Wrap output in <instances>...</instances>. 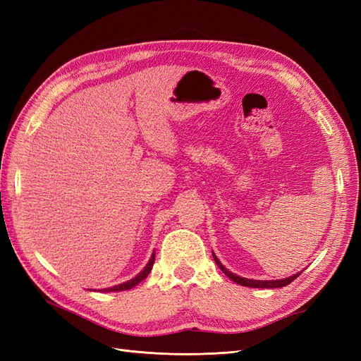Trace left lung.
I'll return each instance as SVG.
<instances>
[{"mask_svg": "<svg viewBox=\"0 0 361 361\" xmlns=\"http://www.w3.org/2000/svg\"><path fill=\"white\" fill-rule=\"evenodd\" d=\"M218 264V262H216ZM220 265V264H218ZM220 268L223 269V272L224 274L231 279V280H233L235 283H238V285H241V286H248V288H262V289H274V288H283V286H288L289 283L297 277H289V279H283V280H272V281H260V280H248V279H243V277H239V276H235V274H232L231 271L228 269H226L224 267H221L220 265Z\"/></svg>", "mask_w": 361, "mask_h": 361, "instance_id": "8db88e82", "label": "left lung"}]
</instances>
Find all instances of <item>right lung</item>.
Here are the masks:
<instances>
[{"instance_id":"add662e5","label":"right lung","mask_w":361,"mask_h":361,"mask_svg":"<svg viewBox=\"0 0 361 361\" xmlns=\"http://www.w3.org/2000/svg\"><path fill=\"white\" fill-rule=\"evenodd\" d=\"M150 264V262H149ZM147 267H150V265H147ZM145 268V271L141 272V274H138L135 279H133V280H129V281H126V283H123V285H118V286H114V288H110V289H105V290H122V289H129V288H133L134 285H137L138 281H141L143 280L146 276H147V272L150 271L149 268Z\"/></svg>"}]
</instances>
